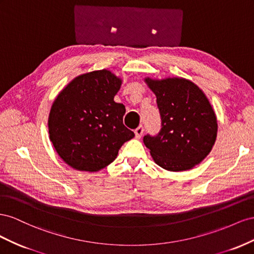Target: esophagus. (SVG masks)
Returning <instances> with one entry per match:
<instances>
[{"mask_svg":"<svg viewBox=\"0 0 254 254\" xmlns=\"http://www.w3.org/2000/svg\"><path fill=\"white\" fill-rule=\"evenodd\" d=\"M143 127L142 126H139L138 127H137L136 129H135V136H136V138H140V137L142 136V134H143Z\"/></svg>","mask_w":254,"mask_h":254,"instance_id":"obj_1","label":"esophagus"}]
</instances>
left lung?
Here are the masks:
<instances>
[{"instance_id": "1", "label": "left lung", "mask_w": 254, "mask_h": 254, "mask_svg": "<svg viewBox=\"0 0 254 254\" xmlns=\"http://www.w3.org/2000/svg\"><path fill=\"white\" fill-rule=\"evenodd\" d=\"M156 96L162 128L143 142L154 162L169 171H184L200 164L217 137V118L199 87L183 77L144 78Z\"/></svg>"}]
</instances>
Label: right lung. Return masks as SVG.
Masks as SVG:
<instances>
[{
	"label": "right lung",
	"instance_id": "obj_1",
	"mask_svg": "<svg viewBox=\"0 0 254 254\" xmlns=\"http://www.w3.org/2000/svg\"><path fill=\"white\" fill-rule=\"evenodd\" d=\"M121 83L110 70L88 72L72 79L54 100L48 120L50 140L70 167L103 169L135 136L123 125L125 105L114 101Z\"/></svg>",
	"mask_w": 254,
	"mask_h": 254
}]
</instances>
